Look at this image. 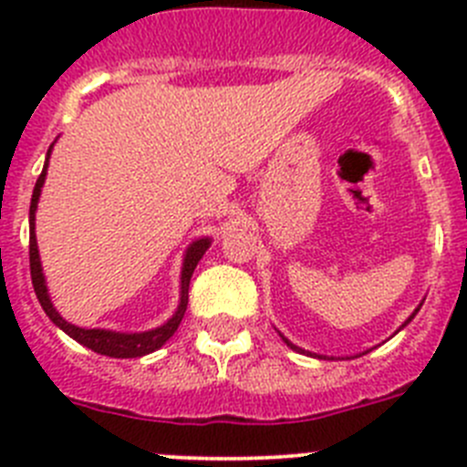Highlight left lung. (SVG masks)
Instances as JSON below:
<instances>
[{"mask_svg":"<svg viewBox=\"0 0 467 467\" xmlns=\"http://www.w3.org/2000/svg\"><path fill=\"white\" fill-rule=\"evenodd\" d=\"M420 308V306H419ZM419 308H416V311L414 313H411V316L410 317H407V320H404V325H410L411 323V317H414L416 316V313H419ZM404 325H402V327H404ZM280 337H283V334H280ZM283 341H285V344H287V346H290V348L292 350H299V353H304V350H301L299 348V346H295V344H292V341H287V339H285V337H283ZM316 358H323V356H316Z\"/></svg>","mask_w":467,"mask_h":467,"instance_id":"obj_1","label":"left lung"}]
</instances>
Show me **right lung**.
Instances as JSON below:
<instances>
[{"label": "right lung", "instance_id": "1", "mask_svg": "<svg viewBox=\"0 0 467 467\" xmlns=\"http://www.w3.org/2000/svg\"><path fill=\"white\" fill-rule=\"evenodd\" d=\"M48 156H51V150H48ZM47 168H48V161L44 163V171H41L39 180H36L35 192H32V203H30V275H32L35 295L36 299H39L41 308H44V313L51 317L53 325H57V327L63 329L65 334H69L74 341H79L81 346L95 350V353H100V356L142 358L147 356V353H154V350H159L161 346L171 339L172 334H175V329L180 327V323H182L184 311H187V301H189V280H192L196 264L201 262V257H203L205 250L210 247V238H198V241H193L192 245L187 247V254H184V264H182V285H180V306H177L175 316H172L168 323H163L156 329H150V332H135V334L111 332V329L77 327V325L67 323V320H65L56 308H53L51 296H48V290H47V280H44V271H41L39 250H36L35 213H36V203H39L41 187H44V180H47Z\"/></svg>", "mask_w": 467, "mask_h": 467}]
</instances>
